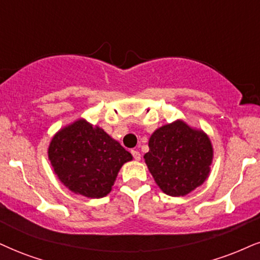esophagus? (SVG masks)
Instances as JSON below:
<instances>
[{"label":"esophagus","instance_id":"esophagus-1","mask_svg":"<svg viewBox=\"0 0 260 260\" xmlns=\"http://www.w3.org/2000/svg\"><path fill=\"white\" fill-rule=\"evenodd\" d=\"M131 154H133L134 159L137 160V161H139V160H141V153L139 152V150L133 149V150H131Z\"/></svg>","mask_w":260,"mask_h":260}]
</instances>
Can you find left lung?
<instances>
[{
    "label": "left lung",
    "mask_w": 260,
    "mask_h": 260,
    "mask_svg": "<svg viewBox=\"0 0 260 260\" xmlns=\"http://www.w3.org/2000/svg\"><path fill=\"white\" fill-rule=\"evenodd\" d=\"M145 161L159 188L170 197H183L201 185L213 158L211 141L201 130L177 120L156 129L149 139Z\"/></svg>",
    "instance_id": "1"
}]
</instances>
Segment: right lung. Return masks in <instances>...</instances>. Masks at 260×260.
Masks as SVG:
<instances>
[{
    "label": "right lung",
    "instance_id": "1",
    "mask_svg": "<svg viewBox=\"0 0 260 260\" xmlns=\"http://www.w3.org/2000/svg\"><path fill=\"white\" fill-rule=\"evenodd\" d=\"M48 156L65 187L91 199L110 193L121 166L133 159L119 142L84 119L65 126L53 137Z\"/></svg>",
    "mask_w": 260,
    "mask_h": 260
}]
</instances>
